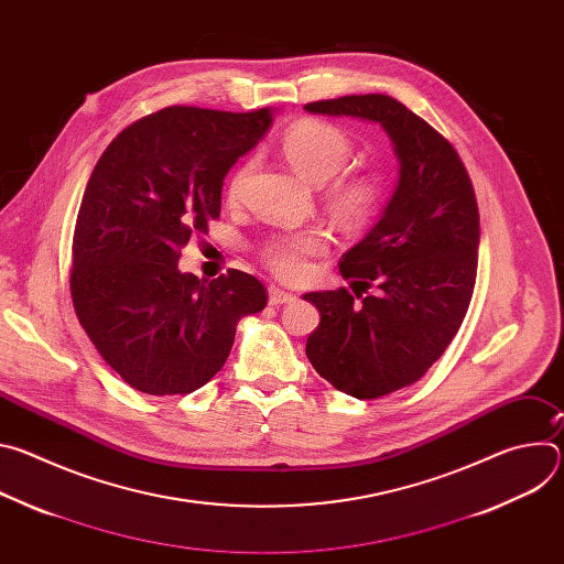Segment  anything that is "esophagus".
Instances as JSON below:
<instances>
[{
    "label": "esophagus",
    "instance_id": "1",
    "mask_svg": "<svg viewBox=\"0 0 564 564\" xmlns=\"http://www.w3.org/2000/svg\"><path fill=\"white\" fill-rule=\"evenodd\" d=\"M270 292V305H283V303H290L292 299H294V294H290V292H285V290H279V288H270L268 290Z\"/></svg>",
    "mask_w": 564,
    "mask_h": 564
}]
</instances>
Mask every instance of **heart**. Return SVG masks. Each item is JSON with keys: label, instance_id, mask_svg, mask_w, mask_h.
Masks as SVG:
<instances>
[{"label": "heart", "instance_id": "1", "mask_svg": "<svg viewBox=\"0 0 564 564\" xmlns=\"http://www.w3.org/2000/svg\"><path fill=\"white\" fill-rule=\"evenodd\" d=\"M281 153L288 165L305 181L318 185L339 172L352 153L350 135L326 120H301L292 124L283 140ZM250 176V163L240 165L227 185V200L236 203ZM335 176V175H334ZM336 177V176H335ZM333 212L346 223L364 220L375 200L377 185L370 176L348 172L338 174L326 189ZM330 238L324 229H301L270 236L261 246V259L283 281H303L310 274V261L328 250Z\"/></svg>", "mask_w": 564, "mask_h": 564}]
</instances>
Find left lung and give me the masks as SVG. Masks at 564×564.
Returning <instances> with one entry per match:
<instances>
[{
    "label": "left lung",
    "instance_id": "obj_1",
    "mask_svg": "<svg viewBox=\"0 0 564 564\" xmlns=\"http://www.w3.org/2000/svg\"><path fill=\"white\" fill-rule=\"evenodd\" d=\"M305 109L379 122L399 158L383 216L339 261L355 294L303 296L321 314L305 344L314 370L346 394L377 399L420 381L457 335L477 274V200L455 147L399 100L344 96Z\"/></svg>",
    "mask_w": 564,
    "mask_h": 564
}]
</instances>
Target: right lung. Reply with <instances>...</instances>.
Listing matches in <instances>:
<instances>
[{
  "label": "right lung",
  "mask_w": 564,
  "mask_h": 564,
  "mask_svg": "<svg viewBox=\"0 0 564 564\" xmlns=\"http://www.w3.org/2000/svg\"><path fill=\"white\" fill-rule=\"evenodd\" d=\"M270 122L268 109L165 107L100 155L75 220L68 285L79 326L131 388L198 390L223 368L238 318L265 307L252 274L200 281L178 259L220 216L225 174Z\"/></svg>",
  "instance_id": "right-lung-1"
}]
</instances>
